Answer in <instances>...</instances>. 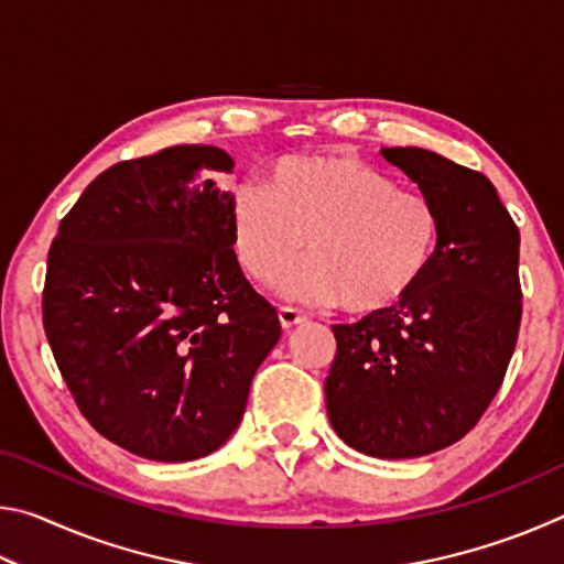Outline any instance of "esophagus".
I'll use <instances>...</instances> for the list:
<instances>
[{
  "mask_svg": "<svg viewBox=\"0 0 564 564\" xmlns=\"http://www.w3.org/2000/svg\"><path fill=\"white\" fill-rule=\"evenodd\" d=\"M279 321H281L283 328H293V326H299V323L305 321V313L291 308V305H281V308H279Z\"/></svg>",
  "mask_w": 564,
  "mask_h": 564,
  "instance_id": "34e87169",
  "label": "esophagus"
}]
</instances>
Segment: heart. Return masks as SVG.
Returning <instances> with one entry per match:
<instances>
[{"label":"heart","mask_w":564,"mask_h":564,"mask_svg":"<svg viewBox=\"0 0 564 564\" xmlns=\"http://www.w3.org/2000/svg\"><path fill=\"white\" fill-rule=\"evenodd\" d=\"M236 259L269 283L301 259L281 289L311 303H340L370 318L398 308L431 269L437 214L431 198L400 191L383 171L350 156H295L273 166L269 184L231 196Z\"/></svg>","instance_id":"heart-1"}]
</instances>
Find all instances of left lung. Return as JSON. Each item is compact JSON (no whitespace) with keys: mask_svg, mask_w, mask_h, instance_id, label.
I'll list each match as a JSON object with an SVG mask.
<instances>
[{"mask_svg":"<svg viewBox=\"0 0 564 564\" xmlns=\"http://www.w3.org/2000/svg\"><path fill=\"white\" fill-rule=\"evenodd\" d=\"M383 156L435 206V256L398 308L333 326L326 408L343 443L400 460L457 443L498 395L522 318L520 231L480 171L417 147Z\"/></svg>","mask_w":564,"mask_h":564,"instance_id":"1","label":"left lung"}]
</instances>
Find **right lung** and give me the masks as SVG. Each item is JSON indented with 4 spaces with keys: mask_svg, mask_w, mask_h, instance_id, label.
<instances>
[{
    "mask_svg": "<svg viewBox=\"0 0 564 564\" xmlns=\"http://www.w3.org/2000/svg\"><path fill=\"white\" fill-rule=\"evenodd\" d=\"M231 171L216 147L119 161L84 188L54 236L42 321L91 427L159 463L196 460L238 427L279 313L238 265Z\"/></svg>",
    "mask_w": 564,
    "mask_h": 564,
    "instance_id": "1",
    "label": "right lung"
}]
</instances>
